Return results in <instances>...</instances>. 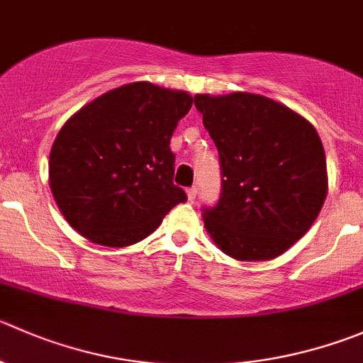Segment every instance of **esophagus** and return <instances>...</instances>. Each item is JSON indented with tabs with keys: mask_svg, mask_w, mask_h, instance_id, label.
<instances>
[{
	"mask_svg": "<svg viewBox=\"0 0 363 363\" xmlns=\"http://www.w3.org/2000/svg\"><path fill=\"white\" fill-rule=\"evenodd\" d=\"M186 193H188V200H189V202H193V200L196 199V188H195V186L188 188V191H186Z\"/></svg>",
	"mask_w": 363,
	"mask_h": 363,
	"instance_id": "34e87169",
	"label": "esophagus"
}]
</instances>
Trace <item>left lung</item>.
Returning a JSON list of instances; mask_svg holds the SVG:
<instances>
[{"label": "left lung", "instance_id": "left-lung-1", "mask_svg": "<svg viewBox=\"0 0 363 363\" xmlns=\"http://www.w3.org/2000/svg\"><path fill=\"white\" fill-rule=\"evenodd\" d=\"M195 106L220 154V200L202 209L211 239L238 260L282 255L307 234L328 191L318 131L257 94H199Z\"/></svg>", "mask_w": 363, "mask_h": 363}]
</instances>
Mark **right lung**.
<instances>
[{
  "instance_id": "right-lung-1",
  "label": "right lung",
  "mask_w": 363,
  "mask_h": 363,
  "mask_svg": "<svg viewBox=\"0 0 363 363\" xmlns=\"http://www.w3.org/2000/svg\"><path fill=\"white\" fill-rule=\"evenodd\" d=\"M191 104L188 92L136 81L65 122L49 154V186L70 227L122 248L152 234L188 200L174 184L170 138Z\"/></svg>"
}]
</instances>
